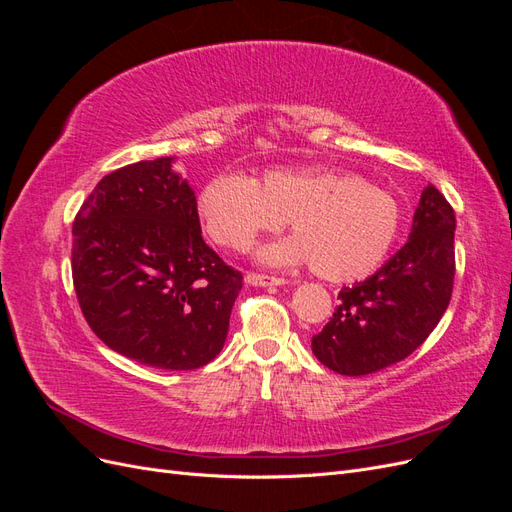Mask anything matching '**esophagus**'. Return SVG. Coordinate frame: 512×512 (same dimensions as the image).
<instances>
[{"label": "esophagus", "instance_id": "esophagus-1", "mask_svg": "<svg viewBox=\"0 0 512 512\" xmlns=\"http://www.w3.org/2000/svg\"><path fill=\"white\" fill-rule=\"evenodd\" d=\"M245 282L250 286H282V284H286V280L280 275H267V273H254V271L245 275Z\"/></svg>", "mask_w": 512, "mask_h": 512}]
</instances>
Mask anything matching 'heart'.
<instances>
[{"label": "heart", "instance_id": "heart-1", "mask_svg": "<svg viewBox=\"0 0 512 512\" xmlns=\"http://www.w3.org/2000/svg\"><path fill=\"white\" fill-rule=\"evenodd\" d=\"M207 235L232 252L250 250L288 220L294 237L262 252L269 262H309L331 282L376 271L401 228L399 200L378 185L329 166L269 168L254 179L222 173L198 194Z\"/></svg>", "mask_w": 512, "mask_h": 512}]
</instances>
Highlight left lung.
<instances>
[{"instance_id":"8db88e82","label":"left lung","mask_w":512,"mask_h":512,"mask_svg":"<svg viewBox=\"0 0 512 512\" xmlns=\"http://www.w3.org/2000/svg\"><path fill=\"white\" fill-rule=\"evenodd\" d=\"M455 211L429 185L408 243L365 282L342 288L312 337L316 359L342 376H367L404 361L436 329L453 297Z\"/></svg>"}]
</instances>
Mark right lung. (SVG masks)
Returning a JSON list of instances; mask_svg holds the SVG:
<instances>
[{
    "mask_svg": "<svg viewBox=\"0 0 512 512\" xmlns=\"http://www.w3.org/2000/svg\"><path fill=\"white\" fill-rule=\"evenodd\" d=\"M170 162H136L100 179L72 224V282L108 348L192 371L220 354L243 275L205 243L196 196Z\"/></svg>",
    "mask_w": 512,
    "mask_h": 512,
    "instance_id": "add662e5",
    "label": "right lung"
}]
</instances>
